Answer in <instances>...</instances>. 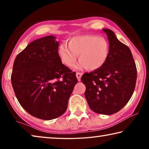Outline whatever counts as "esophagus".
<instances>
[{"instance_id":"34e87169","label":"esophagus","mask_w":149,"mask_h":149,"mask_svg":"<svg viewBox=\"0 0 149 149\" xmlns=\"http://www.w3.org/2000/svg\"><path fill=\"white\" fill-rule=\"evenodd\" d=\"M81 75H82L81 73H80V72H77V73H76V77H77V78L78 81H80L81 77Z\"/></svg>"}]
</instances>
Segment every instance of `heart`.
<instances>
[{"mask_svg":"<svg viewBox=\"0 0 149 149\" xmlns=\"http://www.w3.org/2000/svg\"><path fill=\"white\" fill-rule=\"evenodd\" d=\"M109 51V43L104 37L95 35H84L70 39L68 46L65 43L60 45L58 54L63 64L67 66H74L78 55V67L96 70L107 62Z\"/></svg>","mask_w":149,"mask_h":149,"instance_id":"1","label":"heart"}]
</instances>
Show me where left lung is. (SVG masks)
Instances as JSON below:
<instances>
[{"label": "left lung", "instance_id": "obj_1", "mask_svg": "<svg viewBox=\"0 0 149 149\" xmlns=\"http://www.w3.org/2000/svg\"><path fill=\"white\" fill-rule=\"evenodd\" d=\"M109 42V56L100 68L85 73L81 80L85 85V97L93 112L110 115L127 104L135 90L137 68L130 49L112 30L102 29Z\"/></svg>", "mask_w": 149, "mask_h": 149}]
</instances>
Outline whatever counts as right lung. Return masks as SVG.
I'll use <instances>...</instances> for the list:
<instances>
[{
  "instance_id": "obj_1",
  "label": "right lung",
  "mask_w": 149,
  "mask_h": 149,
  "mask_svg": "<svg viewBox=\"0 0 149 149\" xmlns=\"http://www.w3.org/2000/svg\"><path fill=\"white\" fill-rule=\"evenodd\" d=\"M52 35L31 42L17 55L11 81L17 100L33 116L50 120L62 116L78 80L62 63Z\"/></svg>"
}]
</instances>
